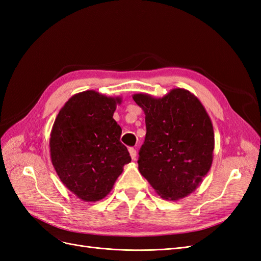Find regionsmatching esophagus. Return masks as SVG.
Instances as JSON below:
<instances>
[{
    "instance_id": "34e87169",
    "label": "esophagus",
    "mask_w": 261,
    "mask_h": 261,
    "mask_svg": "<svg viewBox=\"0 0 261 261\" xmlns=\"http://www.w3.org/2000/svg\"><path fill=\"white\" fill-rule=\"evenodd\" d=\"M128 151H129V154H130V156H132V159H133V160H135V159H136V154H137V152H136V149L129 148V149H128Z\"/></svg>"
}]
</instances>
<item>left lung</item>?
<instances>
[{"label": "left lung", "instance_id": "obj_1", "mask_svg": "<svg viewBox=\"0 0 261 261\" xmlns=\"http://www.w3.org/2000/svg\"><path fill=\"white\" fill-rule=\"evenodd\" d=\"M133 99L146 115L139 172L161 198H184L198 187L212 164L215 133L208 113L198 98L181 88L162 98L136 93Z\"/></svg>", "mask_w": 261, "mask_h": 261}]
</instances>
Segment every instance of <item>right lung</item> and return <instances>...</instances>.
<instances>
[{
  "label": "right lung",
  "instance_id": "1",
  "mask_svg": "<svg viewBox=\"0 0 261 261\" xmlns=\"http://www.w3.org/2000/svg\"><path fill=\"white\" fill-rule=\"evenodd\" d=\"M121 98L87 90L70 98L55 118L50 137L53 167L62 183L84 201H98L111 192L130 162L113 118Z\"/></svg>",
  "mask_w": 261,
  "mask_h": 261
}]
</instances>
